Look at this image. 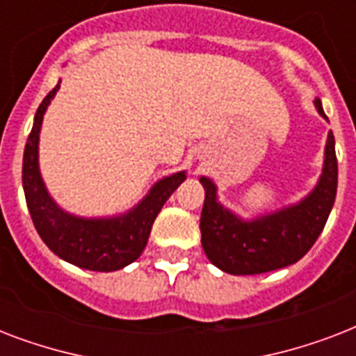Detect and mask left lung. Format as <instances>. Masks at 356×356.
I'll return each mask as SVG.
<instances>
[{"label": "left lung", "instance_id": "left-lung-1", "mask_svg": "<svg viewBox=\"0 0 356 356\" xmlns=\"http://www.w3.org/2000/svg\"><path fill=\"white\" fill-rule=\"evenodd\" d=\"M314 107L327 120L318 97ZM200 183L205 188L200 222L201 245L212 264L231 275H257L286 268L309 253L337 200L334 136L332 131L327 134L323 168L314 188L301 201L279 211L243 220L218 201V186L212 179L203 175Z\"/></svg>", "mask_w": 356, "mask_h": 356}]
</instances>
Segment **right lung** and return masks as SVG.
Here are the masks:
<instances>
[{"mask_svg": "<svg viewBox=\"0 0 356 356\" xmlns=\"http://www.w3.org/2000/svg\"><path fill=\"white\" fill-rule=\"evenodd\" d=\"M58 86L60 81L40 103L25 144L22 183L27 209L36 233L57 257L83 270H122L142 254L156 214L179 184L186 179V172L159 179L133 209L116 216L83 218L60 209L47 192L38 166L42 122Z\"/></svg>", "mask_w": 356, "mask_h": 356, "instance_id": "right-lung-1", "label": "right lung"}]
</instances>
